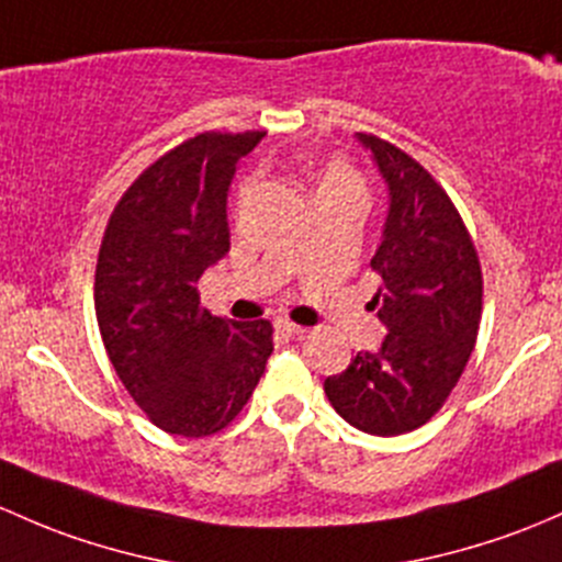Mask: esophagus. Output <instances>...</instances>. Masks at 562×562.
<instances>
[{
  "mask_svg": "<svg viewBox=\"0 0 562 562\" xmlns=\"http://www.w3.org/2000/svg\"><path fill=\"white\" fill-rule=\"evenodd\" d=\"M277 330L285 336H304L306 334L304 326H296V323H291V321H277Z\"/></svg>",
  "mask_w": 562,
  "mask_h": 562,
  "instance_id": "1",
  "label": "esophagus"
}]
</instances>
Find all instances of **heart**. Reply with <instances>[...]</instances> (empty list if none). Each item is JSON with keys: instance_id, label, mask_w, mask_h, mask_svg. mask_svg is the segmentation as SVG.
<instances>
[{"instance_id": "b5f03b06", "label": "heart", "mask_w": 562, "mask_h": 562, "mask_svg": "<svg viewBox=\"0 0 562 562\" xmlns=\"http://www.w3.org/2000/svg\"><path fill=\"white\" fill-rule=\"evenodd\" d=\"M247 191V186L241 188ZM330 199H352V202H366V180L352 164L345 158H334L323 169L321 182H317V202H330Z\"/></svg>"}]
</instances>
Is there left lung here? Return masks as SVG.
<instances>
[{
	"instance_id": "8db88e82",
	"label": "left lung",
	"mask_w": 562,
	"mask_h": 562,
	"mask_svg": "<svg viewBox=\"0 0 562 562\" xmlns=\"http://www.w3.org/2000/svg\"><path fill=\"white\" fill-rule=\"evenodd\" d=\"M390 191L371 269L382 288L369 310L385 323L376 352H358L326 395L352 428L398 436L420 428L458 385L482 321V266L445 188L401 147L358 134Z\"/></svg>"
}]
</instances>
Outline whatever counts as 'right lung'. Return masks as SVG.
Segmentation results:
<instances>
[{"mask_svg":"<svg viewBox=\"0 0 562 562\" xmlns=\"http://www.w3.org/2000/svg\"><path fill=\"white\" fill-rule=\"evenodd\" d=\"M266 132H204L128 186L99 247L93 304L104 350L161 430L202 439L226 428L261 380L271 323H234L199 306L196 282L228 252L236 164Z\"/></svg>","mask_w":562,"mask_h":562,"instance_id":"add662e5","label":"right lung"}]
</instances>
